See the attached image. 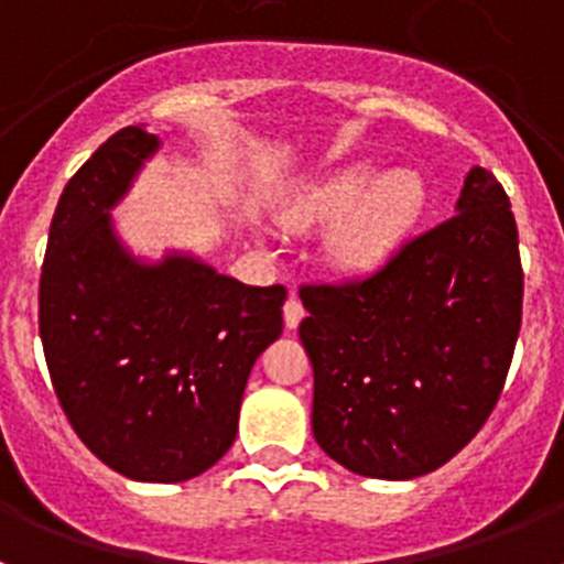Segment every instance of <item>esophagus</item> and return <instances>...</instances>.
Wrapping results in <instances>:
<instances>
[{
	"label": "esophagus",
	"instance_id": "esophagus-1",
	"mask_svg": "<svg viewBox=\"0 0 564 564\" xmlns=\"http://www.w3.org/2000/svg\"><path fill=\"white\" fill-rule=\"evenodd\" d=\"M282 313H285V325L291 327V330H296L299 322L305 318V307H302V302H299L296 296H291L285 302V307H282Z\"/></svg>",
	"mask_w": 564,
	"mask_h": 564
}]
</instances>
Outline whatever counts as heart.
I'll return each instance as SVG.
<instances>
[{
    "label": "heart",
    "mask_w": 564,
    "mask_h": 564,
    "mask_svg": "<svg viewBox=\"0 0 564 564\" xmlns=\"http://www.w3.org/2000/svg\"><path fill=\"white\" fill-rule=\"evenodd\" d=\"M430 200V188L415 169H390L376 177L367 163L338 169L299 188L282 206L288 228L336 223L330 259L336 268L367 273L398 248Z\"/></svg>",
    "instance_id": "obj_1"
}]
</instances>
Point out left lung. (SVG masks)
I'll return each mask as SVG.
<instances>
[{
    "mask_svg": "<svg viewBox=\"0 0 564 564\" xmlns=\"http://www.w3.org/2000/svg\"><path fill=\"white\" fill-rule=\"evenodd\" d=\"M313 364V437L356 475L412 480L480 432L522 322L506 188L475 166L457 214L403 242L372 276L299 291Z\"/></svg>",
    "mask_w": 564,
    "mask_h": 564,
    "instance_id": "1",
    "label": "left lung"
}]
</instances>
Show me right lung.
Masks as SVG:
<instances>
[{
	"instance_id": "1",
	"label": "right lung",
	"mask_w": 564,
	"mask_h": 564,
	"mask_svg": "<svg viewBox=\"0 0 564 564\" xmlns=\"http://www.w3.org/2000/svg\"><path fill=\"white\" fill-rule=\"evenodd\" d=\"M158 147L127 127L69 177L50 223L39 336L84 446L129 480L183 482L231 449L288 291L242 285L192 253L141 262L123 248L109 208Z\"/></svg>"
}]
</instances>
